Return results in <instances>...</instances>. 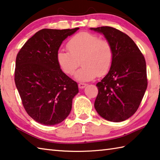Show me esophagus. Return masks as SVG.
Here are the masks:
<instances>
[{
	"instance_id": "1",
	"label": "esophagus",
	"mask_w": 160,
	"mask_h": 160,
	"mask_svg": "<svg viewBox=\"0 0 160 160\" xmlns=\"http://www.w3.org/2000/svg\"><path fill=\"white\" fill-rule=\"evenodd\" d=\"M86 86H87V84H86V83H78V88H81V89L84 88Z\"/></svg>"
}]
</instances>
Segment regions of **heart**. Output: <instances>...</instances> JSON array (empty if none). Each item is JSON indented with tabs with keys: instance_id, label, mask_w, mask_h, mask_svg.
Instances as JSON below:
<instances>
[{
	"instance_id": "heart-1",
	"label": "heart",
	"mask_w": 160,
	"mask_h": 160,
	"mask_svg": "<svg viewBox=\"0 0 160 160\" xmlns=\"http://www.w3.org/2000/svg\"><path fill=\"white\" fill-rule=\"evenodd\" d=\"M69 52L60 50L57 53V62L64 73L72 75L81 82H88L98 75L102 77L110 71L114 60L112 46L107 39L88 32H80L69 39L67 43Z\"/></svg>"
}]
</instances>
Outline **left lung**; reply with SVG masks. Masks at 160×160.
<instances>
[{"label":"left lung","mask_w":160,"mask_h":160,"mask_svg":"<svg viewBox=\"0 0 160 160\" xmlns=\"http://www.w3.org/2000/svg\"><path fill=\"white\" fill-rule=\"evenodd\" d=\"M102 33L114 50L112 65L96 84L98 93L94 107L102 118L113 122L127 119L139 108L148 86L143 55L127 34L115 28H91Z\"/></svg>","instance_id":"left-lung-1"}]
</instances>
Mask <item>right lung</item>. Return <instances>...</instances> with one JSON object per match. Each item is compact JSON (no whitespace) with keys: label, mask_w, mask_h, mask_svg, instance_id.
<instances>
[{"label":"right lung","mask_w":160,"mask_h":160,"mask_svg":"<svg viewBox=\"0 0 160 160\" xmlns=\"http://www.w3.org/2000/svg\"><path fill=\"white\" fill-rule=\"evenodd\" d=\"M79 29H43L18 53L15 82L27 113L46 126L60 124L69 115L77 83L62 71L57 53L62 41Z\"/></svg>","instance_id":"right-lung-1"}]
</instances>
